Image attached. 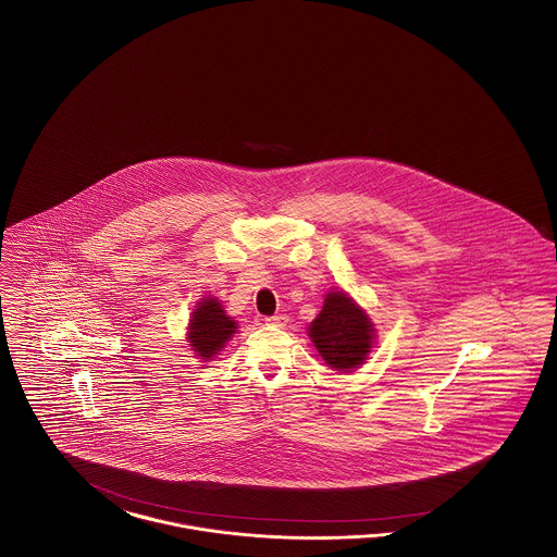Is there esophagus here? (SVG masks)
I'll list each match as a JSON object with an SVG mask.
<instances>
[{"mask_svg": "<svg viewBox=\"0 0 557 557\" xmlns=\"http://www.w3.org/2000/svg\"><path fill=\"white\" fill-rule=\"evenodd\" d=\"M287 317L285 314H276V317H268L265 324H272V326H285L287 324Z\"/></svg>", "mask_w": 557, "mask_h": 557, "instance_id": "1", "label": "esophagus"}]
</instances>
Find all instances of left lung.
<instances>
[{"mask_svg":"<svg viewBox=\"0 0 557 557\" xmlns=\"http://www.w3.org/2000/svg\"><path fill=\"white\" fill-rule=\"evenodd\" d=\"M308 335L331 369L350 373L367 360L375 329L348 293L331 292L324 297L321 314L310 322Z\"/></svg>","mask_w":557,"mask_h":557,"instance_id":"left-lung-1","label":"left lung"}]
</instances>
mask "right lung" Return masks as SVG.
Listing matches in <instances>:
<instances>
[{
    "mask_svg": "<svg viewBox=\"0 0 557 557\" xmlns=\"http://www.w3.org/2000/svg\"><path fill=\"white\" fill-rule=\"evenodd\" d=\"M236 333V322L215 297L201 299L188 324V346L201 360H211Z\"/></svg>",
    "mask_w": 557,
    "mask_h": 557,
    "instance_id": "add662e5",
    "label": "right lung"
}]
</instances>
